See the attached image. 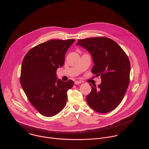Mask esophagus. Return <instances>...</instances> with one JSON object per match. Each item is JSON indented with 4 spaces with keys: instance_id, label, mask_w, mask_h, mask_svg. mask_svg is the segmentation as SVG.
I'll list each match as a JSON object with an SVG mask.
<instances>
[{
    "instance_id": "34e87169",
    "label": "esophagus",
    "mask_w": 149,
    "mask_h": 149,
    "mask_svg": "<svg viewBox=\"0 0 149 149\" xmlns=\"http://www.w3.org/2000/svg\"><path fill=\"white\" fill-rule=\"evenodd\" d=\"M74 83H75V84L77 85V84H81V83H82V82H81V81H75Z\"/></svg>"
}]
</instances>
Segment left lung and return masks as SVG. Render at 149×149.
Masks as SVG:
<instances>
[{
  "instance_id": "left-lung-1",
  "label": "left lung",
  "mask_w": 149,
  "mask_h": 149,
  "mask_svg": "<svg viewBox=\"0 0 149 149\" xmlns=\"http://www.w3.org/2000/svg\"><path fill=\"white\" fill-rule=\"evenodd\" d=\"M77 45L86 49L93 58L91 72L100 76L101 83L93 86L86 100L97 112L107 113L114 110L123 99L130 81L129 59L116 42L106 37L78 39Z\"/></svg>"
}]
</instances>
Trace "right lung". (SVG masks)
<instances>
[{
	"mask_svg": "<svg viewBox=\"0 0 149 149\" xmlns=\"http://www.w3.org/2000/svg\"><path fill=\"white\" fill-rule=\"evenodd\" d=\"M75 39L50 40L31 49L21 67L20 81L29 102L40 114L52 117L59 113L67 101V91L74 81L63 82L56 70L63 66L65 55Z\"/></svg>",
	"mask_w": 149,
	"mask_h": 149,
	"instance_id": "1",
	"label": "right lung"
}]
</instances>
